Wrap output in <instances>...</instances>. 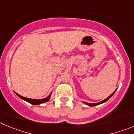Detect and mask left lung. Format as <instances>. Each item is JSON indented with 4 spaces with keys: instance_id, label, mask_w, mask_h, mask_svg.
I'll use <instances>...</instances> for the list:
<instances>
[{
    "instance_id": "obj_1",
    "label": "left lung",
    "mask_w": 134,
    "mask_h": 134,
    "mask_svg": "<svg viewBox=\"0 0 134 134\" xmlns=\"http://www.w3.org/2000/svg\"><path fill=\"white\" fill-rule=\"evenodd\" d=\"M117 91V89H116L115 91L114 92H113V93L111 94V95L109 96V97L107 98V99H105V100H102V101H100V102H99V103H88L83 102V103H85V104H86V105H88V106H90V107H94V106H97V105H100V104H102V103H103L106 102L107 100H108L110 98H111V97H112V96L113 95V94H114V93H115V91Z\"/></svg>"
}]
</instances>
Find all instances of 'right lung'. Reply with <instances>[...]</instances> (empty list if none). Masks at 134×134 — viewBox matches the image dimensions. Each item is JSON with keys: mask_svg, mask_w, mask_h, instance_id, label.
<instances>
[{"mask_svg": "<svg viewBox=\"0 0 134 134\" xmlns=\"http://www.w3.org/2000/svg\"><path fill=\"white\" fill-rule=\"evenodd\" d=\"M51 94H52V93H51ZM51 94H49L48 97H47L46 98H45V99H29V98L24 97H22V96L20 95V94L16 93V94L19 97L21 98V99H23V100H25V101H27V102L29 103L32 104V105H40V104L43 103L48 102V101L49 100V99H50V97H51Z\"/></svg>", "mask_w": 134, "mask_h": 134, "instance_id": "add662e5", "label": "right lung"}]
</instances>
